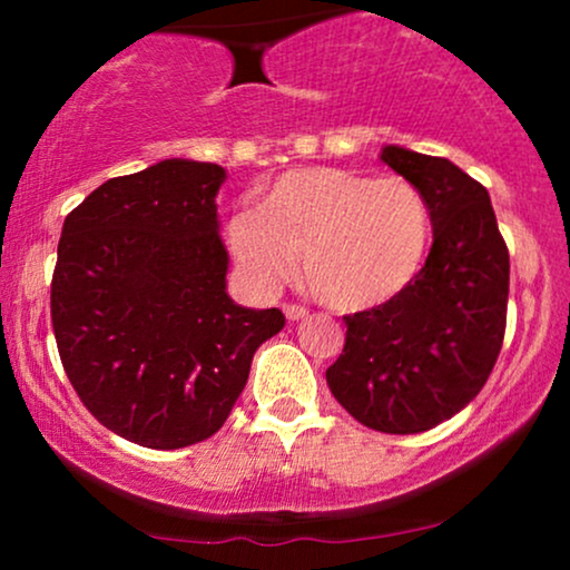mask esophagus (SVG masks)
Here are the masks:
<instances>
[{"label": "esophagus", "instance_id": "obj_1", "mask_svg": "<svg viewBox=\"0 0 570 570\" xmlns=\"http://www.w3.org/2000/svg\"><path fill=\"white\" fill-rule=\"evenodd\" d=\"M284 316L289 318V322H299V318L307 316V307L294 305V303H286V305H284Z\"/></svg>", "mask_w": 570, "mask_h": 570}]
</instances>
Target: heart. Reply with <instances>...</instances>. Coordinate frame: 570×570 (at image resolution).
I'll use <instances>...</instances> for the list:
<instances>
[{
    "label": "heart",
    "mask_w": 570,
    "mask_h": 570,
    "mask_svg": "<svg viewBox=\"0 0 570 570\" xmlns=\"http://www.w3.org/2000/svg\"><path fill=\"white\" fill-rule=\"evenodd\" d=\"M431 206L396 174L311 166L281 174L227 219V244L263 286L286 281L303 257L307 286L324 303L364 311L394 299L421 271Z\"/></svg>",
    "instance_id": "obj_1"
}]
</instances>
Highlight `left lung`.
<instances>
[{
  "label": "left lung",
  "instance_id": "obj_1",
  "mask_svg": "<svg viewBox=\"0 0 570 570\" xmlns=\"http://www.w3.org/2000/svg\"><path fill=\"white\" fill-rule=\"evenodd\" d=\"M381 160L426 195L434 244L407 289L343 318L345 345L326 383L367 429L421 434L466 407L495 367L509 248L488 189L455 163L394 144Z\"/></svg>",
  "mask_w": 570,
  "mask_h": 570
}]
</instances>
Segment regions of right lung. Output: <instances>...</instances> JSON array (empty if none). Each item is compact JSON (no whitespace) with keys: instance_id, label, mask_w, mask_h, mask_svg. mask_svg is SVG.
Masks as SVG:
<instances>
[{"instance_id":"add662e5","label":"right lung","mask_w":570,"mask_h":570,"mask_svg":"<svg viewBox=\"0 0 570 570\" xmlns=\"http://www.w3.org/2000/svg\"><path fill=\"white\" fill-rule=\"evenodd\" d=\"M217 163L115 176L63 219L50 318L69 383L101 426L179 450L225 426L278 307L227 297Z\"/></svg>"}]
</instances>
